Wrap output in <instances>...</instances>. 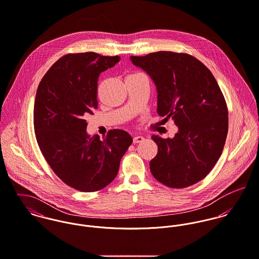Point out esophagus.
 I'll list each match as a JSON object with an SVG mask.
<instances>
[{
  "label": "esophagus",
  "instance_id": "1",
  "mask_svg": "<svg viewBox=\"0 0 259 259\" xmlns=\"http://www.w3.org/2000/svg\"><path fill=\"white\" fill-rule=\"evenodd\" d=\"M144 140V137L143 136H135V137H133V143L134 144H137V143H140V142H142Z\"/></svg>",
  "mask_w": 259,
  "mask_h": 259
}]
</instances>
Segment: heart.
<instances>
[{
  "label": "heart",
  "instance_id": "obj_1",
  "mask_svg": "<svg viewBox=\"0 0 259 259\" xmlns=\"http://www.w3.org/2000/svg\"><path fill=\"white\" fill-rule=\"evenodd\" d=\"M134 75H136V74H134ZM131 76H132V75H131Z\"/></svg>",
  "mask_w": 259,
  "mask_h": 259
}]
</instances>
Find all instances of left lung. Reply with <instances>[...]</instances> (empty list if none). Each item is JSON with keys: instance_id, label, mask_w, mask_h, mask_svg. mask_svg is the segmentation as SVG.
<instances>
[{"instance_id": "left-lung-1", "label": "left lung", "mask_w": 259, "mask_h": 259, "mask_svg": "<svg viewBox=\"0 0 259 259\" xmlns=\"http://www.w3.org/2000/svg\"><path fill=\"white\" fill-rule=\"evenodd\" d=\"M130 60L154 82L157 113L178 127L173 138L152 136L158 146L150 161L152 175L171 188L199 182L219 159L228 132L227 106L214 76L183 53L160 51Z\"/></svg>"}]
</instances>
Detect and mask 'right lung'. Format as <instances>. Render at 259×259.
I'll return each instance as SVG.
<instances>
[{
    "mask_svg": "<svg viewBox=\"0 0 259 259\" xmlns=\"http://www.w3.org/2000/svg\"><path fill=\"white\" fill-rule=\"evenodd\" d=\"M119 61V56L94 52L65 55L37 89L34 128L38 145L55 174L79 191L93 192L109 185L133 141L120 129L109 131L103 140L86 131L85 118L98 106V78Z\"/></svg>",
    "mask_w": 259,
    "mask_h": 259,
    "instance_id": "add662e5",
    "label": "right lung"
}]
</instances>
